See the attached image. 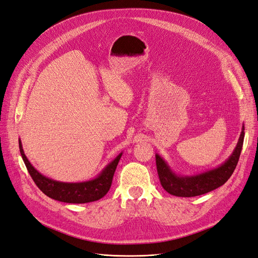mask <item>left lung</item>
<instances>
[{
  "mask_svg": "<svg viewBox=\"0 0 258 258\" xmlns=\"http://www.w3.org/2000/svg\"><path fill=\"white\" fill-rule=\"evenodd\" d=\"M243 138L244 124H242L239 139L230 157L220 166L194 175H180L176 173L163 157L159 154H155L161 186L170 195L183 198L201 196L222 186L231 177L237 166L242 150Z\"/></svg>",
  "mask_w": 258,
  "mask_h": 258,
  "instance_id": "obj_1",
  "label": "left lung"
}]
</instances>
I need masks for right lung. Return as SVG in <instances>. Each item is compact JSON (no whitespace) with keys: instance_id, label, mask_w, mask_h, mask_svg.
Returning <instances> with one entry per match:
<instances>
[{"instance_id":"1","label":"right lung","mask_w":258,"mask_h":258,"mask_svg":"<svg viewBox=\"0 0 258 258\" xmlns=\"http://www.w3.org/2000/svg\"><path fill=\"white\" fill-rule=\"evenodd\" d=\"M19 149L22 159L27 168L28 173L34 179L35 184L41 191L49 198L56 200V201L72 203V204H83L98 201L108 192L111 186L112 177L114 171L118 166L119 160L122 156L121 153L111 160L108 165L105 166L101 172L89 180L84 182H59L53 178L44 176L38 171L27 159L24 154L22 142L19 139Z\"/></svg>"}]
</instances>
